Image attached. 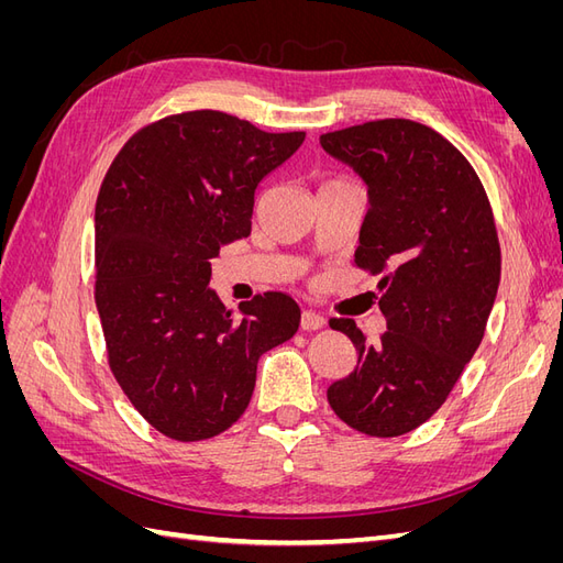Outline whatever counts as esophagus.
<instances>
[{"label": "esophagus", "instance_id": "1", "mask_svg": "<svg viewBox=\"0 0 563 563\" xmlns=\"http://www.w3.org/2000/svg\"><path fill=\"white\" fill-rule=\"evenodd\" d=\"M323 323H327V319H323L319 312H314V310H302V314H300V327L305 329V331H317V329H321Z\"/></svg>", "mask_w": 563, "mask_h": 563}]
</instances>
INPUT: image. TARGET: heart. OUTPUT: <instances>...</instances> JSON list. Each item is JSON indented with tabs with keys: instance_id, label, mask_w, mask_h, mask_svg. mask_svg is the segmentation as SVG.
Returning a JSON list of instances; mask_svg holds the SVG:
<instances>
[{
	"instance_id": "heart-1",
	"label": "heart",
	"mask_w": 563,
	"mask_h": 563,
	"mask_svg": "<svg viewBox=\"0 0 563 563\" xmlns=\"http://www.w3.org/2000/svg\"><path fill=\"white\" fill-rule=\"evenodd\" d=\"M338 180H340V178H333V180H329V183H338Z\"/></svg>"
}]
</instances>
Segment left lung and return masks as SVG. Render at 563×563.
<instances>
[{
	"instance_id": "1",
	"label": "left lung",
	"mask_w": 563,
	"mask_h": 563,
	"mask_svg": "<svg viewBox=\"0 0 563 563\" xmlns=\"http://www.w3.org/2000/svg\"><path fill=\"white\" fill-rule=\"evenodd\" d=\"M319 143L368 185L354 263L383 277L387 319L373 345L352 319L329 321L360 360L327 397L352 430L399 437L437 413L482 343L500 284L496 218L472 164L430 126L376 119Z\"/></svg>"
}]
</instances>
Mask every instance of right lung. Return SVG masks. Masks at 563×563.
<instances>
[{
	"label": "right lung",
	"instance_id": "add662e5",
	"mask_svg": "<svg viewBox=\"0 0 563 563\" xmlns=\"http://www.w3.org/2000/svg\"><path fill=\"white\" fill-rule=\"evenodd\" d=\"M302 141L218 110L180 112L135 131L100 185L93 296L108 364L168 439L232 428L261 354L298 331L291 296H253L232 314L209 282L220 246L251 232L255 187Z\"/></svg>",
	"mask_w": 563,
	"mask_h": 563
}]
</instances>
